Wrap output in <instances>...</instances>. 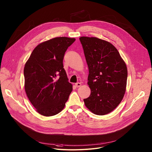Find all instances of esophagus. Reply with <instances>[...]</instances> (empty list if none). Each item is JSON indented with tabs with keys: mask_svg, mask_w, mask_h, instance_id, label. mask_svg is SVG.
<instances>
[{
	"mask_svg": "<svg viewBox=\"0 0 152 152\" xmlns=\"http://www.w3.org/2000/svg\"><path fill=\"white\" fill-rule=\"evenodd\" d=\"M75 85L76 86H77V87H79V86H81V83L80 82H77L75 83Z\"/></svg>",
	"mask_w": 152,
	"mask_h": 152,
	"instance_id": "esophagus-1",
	"label": "esophagus"
}]
</instances>
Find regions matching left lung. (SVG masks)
<instances>
[{
    "instance_id": "obj_1",
    "label": "left lung",
    "mask_w": 152,
    "mask_h": 152,
    "mask_svg": "<svg viewBox=\"0 0 152 152\" xmlns=\"http://www.w3.org/2000/svg\"><path fill=\"white\" fill-rule=\"evenodd\" d=\"M89 75L91 94L83 101L93 113L103 115L113 111L126 91L127 70L117 49L110 42L96 37H82Z\"/></svg>"
}]
</instances>
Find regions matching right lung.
Instances as JSON below:
<instances>
[{
  "mask_svg": "<svg viewBox=\"0 0 152 152\" xmlns=\"http://www.w3.org/2000/svg\"><path fill=\"white\" fill-rule=\"evenodd\" d=\"M75 38L56 37L38 45L24 68L25 89L37 111L45 116L60 113L73 90L63 66L65 52Z\"/></svg>",
  "mask_w": 152,
  "mask_h": 152,
  "instance_id": "right-lung-1",
  "label": "right lung"
}]
</instances>
